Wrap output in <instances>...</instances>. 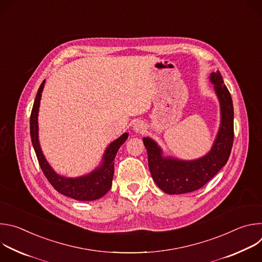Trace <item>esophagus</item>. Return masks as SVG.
<instances>
[{
    "label": "esophagus",
    "instance_id": "obj_1",
    "mask_svg": "<svg viewBox=\"0 0 262 262\" xmlns=\"http://www.w3.org/2000/svg\"><path fill=\"white\" fill-rule=\"evenodd\" d=\"M144 128H145V126H144L143 123H137V124L135 125V129H136V132H138V133L143 132Z\"/></svg>",
    "mask_w": 262,
    "mask_h": 262
}]
</instances>
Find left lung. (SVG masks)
I'll use <instances>...</instances> for the list:
<instances>
[{"instance_id":"left-lung-1","label":"left lung","mask_w":262,"mask_h":262,"mask_svg":"<svg viewBox=\"0 0 262 262\" xmlns=\"http://www.w3.org/2000/svg\"><path fill=\"white\" fill-rule=\"evenodd\" d=\"M210 81L220 99L222 121L216 140L207 156L191 162L164 159L156 142L149 138L143 139L149 170L159 188L167 194H184L202 188L229 159L234 138L232 98L219 71L211 73Z\"/></svg>"}]
</instances>
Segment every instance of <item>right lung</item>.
I'll use <instances>...</instances> for the list:
<instances>
[{
  "instance_id": "1",
  "label": "right lung",
  "mask_w": 262,
  "mask_h": 262,
  "mask_svg": "<svg viewBox=\"0 0 262 262\" xmlns=\"http://www.w3.org/2000/svg\"><path fill=\"white\" fill-rule=\"evenodd\" d=\"M45 83L46 80L41 83L38 92L36 94L30 116V135L39 166L43 174L46 175V177L57 192L76 200H96L102 197L104 194H106L107 191L111 189L112 179H113L114 175V160L117 155L118 149L125 142L128 135L126 133L123 134L119 139L114 141L107 147L103 157V164L101 165V167L93 171L91 174L74 179L65 178L56 174L46 161L38 142V123H37V115H38L41 92Z\"/></svg>"
}]
</instances>
